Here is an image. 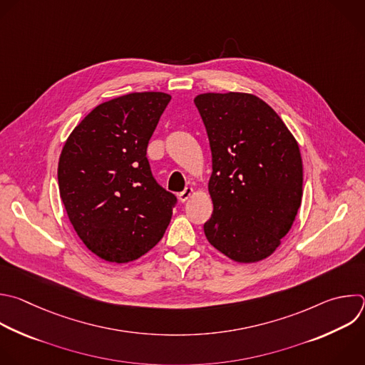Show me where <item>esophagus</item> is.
Masks as SVG:
<instances>
[{
    "instance_id": "34e87169",
    "label": "esophagus",
    "mask_w": 365,
    "mask_h": 365,
    "mask_svg": "<svg viewBox=\"0 0 365 365\" xmlns=\"http://www.w3.org/2000/svg\"><path fill=\"white\" fill-rule=\"evenodd\" d=\"M192 195H193V189L190 186H187V187H185L183 192L179 193V200L180 202H186Z\"/></svg>"
}]
</instances>
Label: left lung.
Here are the masks:
<instances>
[{"mask_svg":"<svg viewBox=\"0 0 365 365\" xmlns=\"http://www.w3.org/2000/svg\"><path fill=\"white\" fill-rule=\"evenodd\" d=\"M212 152L209 244L236 262L269 257L289 232L302 197L299 148L281 117L247 93L195 98Z\"/></svg>","mask_w":365,"mask_h":365,"instance_id":"obj_1","label":"left lung"}]
</instances>
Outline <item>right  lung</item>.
Returning <instances> with one entry per match:
<instances>
[{"label":"right lung","mask_w":365,"mask_h":365,"mask_svg":"<svg viewBox=\"0 0 365 365\" xmlns=\"http://www.w3.org/2000/svg\"><path fill=\"white\" fill-rule=\"evenodd\" d=\"M170 98L145 91L101 103L63 148L61 200L84 245L104 261L140 258L169 226L178 199L156 182L146 153Z\"/></svg>","instance_id":"right-lung-1"}]
</instances>
